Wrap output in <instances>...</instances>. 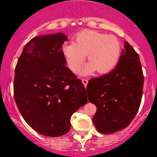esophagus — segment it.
<instances>
[{
	"label": "esophagus",
	"mask_w": 157,
	"mask_h": 157,
	"mask_svg": "<svg viewBox=\"0 0 157 157\" xmlns=\"http://www.w3.org/2000/svg\"><path fill=\"white\" fill-rule=\"evenodd\" d=\"M82 83H83V85H85V87H86L87 85H88V81L87 80V79H82Z\"/></svg>",
	"instance_id": "34e87169"
}]
</instances>
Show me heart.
I'll use <instances>...</instances> for the list:
<instances>
[{
    "instance_id": "heart-1",
    "label": "heart",
    "mask_w": 157,
    "mask_h": 157,
    "mask_svg": "<svg viewBox=\"0 0 157 157\" xmlns=\"http://www.w3.org/2000/svg\"><path fill=\"white\" fill-rule=\"evenodd\" d=\"M62 52L74 73L78 72L87 55L89 63L82 69L81 75H90L95 70L99 74H105L112 70L118 63L121 45L113 35L83 30L75 36L74 43L63 44Z\"/></svg>"
}]
</instances>
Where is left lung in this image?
Wrapping results in <instances>:
<instances>
[{"mask_svg":"<svg viewBox=\"0 0 157 157\" xmlns=\"http://www.w3.org/2000/svg\"><path fill=\"white\" fill-rule=\"evenodd\" d=\"M144 81L139 55L124 42L115 69L87 85L88 101L97 107L93 123L98 131L112 133L131 124L140 105Z\"/></svg>","mask_w":157,"mask_h":157,"instance_id":"8db88e82","label":"left lung"}]
</instances>
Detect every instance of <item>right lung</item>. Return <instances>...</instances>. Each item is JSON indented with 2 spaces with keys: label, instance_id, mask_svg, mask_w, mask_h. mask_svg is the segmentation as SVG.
<instances>
[{
  "label": "right lung",
  "instance_id": "right-lung-1",
  "mask_svg": "<svg viewBox=\"0 0 157 157\" xmlns=\"http://www.w3.org/2000/svg\"><path fill=\"white\" fill-rule=\"evenodd\" d=\"M62 33L34 37L15 68L13 96L25 121L47 136L66 134L72 114L88 101L86 89L66 67Z\"/></svg>",
  "mask_w": 157,
  "mask_h": 157
}]
</instances>
